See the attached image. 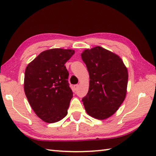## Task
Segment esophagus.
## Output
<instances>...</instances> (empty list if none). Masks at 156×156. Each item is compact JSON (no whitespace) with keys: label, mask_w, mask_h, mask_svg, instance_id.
<instances>
[{"label":"esophagus","mask_w":156,"mask_h":156,"mask_svg":"<svg viewBox=\"0 0 156 156\" xmlns=\"http://www.w3.org/2000/svg\"><path fill=\"white\" fill-rule=\"evenodd\" d=\"M78 87V84H75V85H74V87H73V88H74V90L76 91V90H77Z\"/></svg>","instance_id":"34e87169"}]
</instances>
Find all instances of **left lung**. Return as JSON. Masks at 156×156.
<instances>
[{
  "mask_svg": "<svg viewBox=\"0 0 156 156\" xmlns=\"http://www.w3.org/2000/svg\"><path fill=\"white\" fill-rule=\"evenodd\" d=\"M81 56L90 76L88 92L82 101L89 115L104 120L125 100L127 69L119 56L100 46L85 49Z\"/></svg>",
  "mask_w": 156,
  "mask_h": 156,
  "instance_id": "obj_1",
  "label": "left lung"
}]
</instances>
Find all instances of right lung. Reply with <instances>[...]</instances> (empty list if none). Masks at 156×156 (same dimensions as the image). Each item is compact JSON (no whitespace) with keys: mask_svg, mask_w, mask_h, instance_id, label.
Returning <instances> with one entry per match:
<instances>
[{"mask_svg":"<svg viewBox=\"0 0 156 156\" xmlns=\"http://www.w3.org/2000/svg\"><path fill=\"white\" fill-rule=\"evenodd\" d=\"M74 54L73 49H48L26 68L25 95L35 114L46 122H58L67 115L73 92L65 64Z\"/></svg>","mask_w":156,"mask_h":156,"instance_id":"1","label":"right lung"}]
</instances>
